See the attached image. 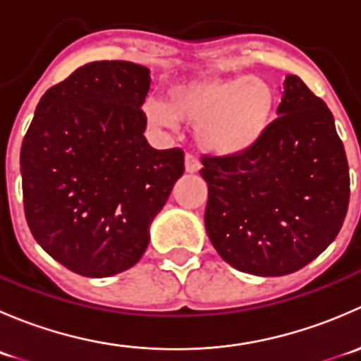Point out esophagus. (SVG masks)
Returning a JSON list of instances; mask_svg holds the SVG:
<instances>
[{"mask_svg": "<svg viewBox=\"0 0 361 361\" xmlns=\"http://www.w3.org/2000/svg\"><path fill=\"white\" fill-rule=\"evenodd\" d=\"M199 169H201V162L194 155H185V171L187 173H197Z\"/></svg>", "mask_w": 361, "mask_h": 361, "instance_id": "obj_1", "label": "esophagus"}]
</instances>
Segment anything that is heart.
<instances>
[{
    "label": "heart",
    "instance_id": "heart-1",
    "mask_svg": "<svg viewBox=\"0 0 361 361\" xmlns=\"http://www.w3.org/2000/svg\"><path fill=\"white\" fill-rule=\"evenodd\" d=\"M276 94L258 76H206L178 83L166 101L148 97L145 115L155 127L176 130L195 126L202 150L216 157H238L260 141L272 120Z\"/></svg>",
    "mask_w": 361,
    "mask_h": 361
}]
</instances>
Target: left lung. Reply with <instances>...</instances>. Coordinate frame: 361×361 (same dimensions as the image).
<instances>
[{"instance_id": "left-lung-1", "label": "left lung", "mask_w": 361, "mask_h": 361, "mask_svg": "<svg viewBox=\"0 0 361 361\" xmlns=\"http://www.w3.org/2000/svg\"><path fill=\"white\" fill-rule=\"evenodd\" d=\"M204 225L234 269L285 276L337 238L349 204V167L334 115L286 75L278 118L238 157H202Z\"/></svg>"}]
</instances>
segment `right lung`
I'll return each instance as SVG.
<instances>
[{
  "mask_svg": "<svg viewBox=\"0 0 361 361\" xmlns=\"http://www.w3.org/2000/svg\"><path fill=\"white\" fill-rule=\"evenodd\" d=\"M150 69L97 61L47 90L20 148L24 211L54 260L87 278L140 262L183 152L155 150L141 111Z\"/></svg>",
  "mask_w": 361,
  "mask_h": 361,
  "instance_id": "obj_1",
  "label": "right lung"
}]
</instances>
